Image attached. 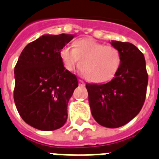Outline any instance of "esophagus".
Listing matches in <instances>:
<instances>
[{
	"mask_svg": "<svg viewBox=\"0 0 159 159\" xmlns=\"http://www.w3.org/2000/svg\"><path fill=\"white\" fill-rule=\"evenodd\" d=\"M78 83H79V85L80 86H85V82H84L83 81H81V80H79L78 81Z\"/></svg>",
	"mask_w": 159,
	"mask_h": 159,
	"instance_id": "34e87169",
	"label": "esophagus"
}]
</instances>
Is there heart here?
Returning a JSON list of instances; mask_svg holds the SVG:
<instances>
[{
	"label": "heart",
	"mask_w": 159,
	"mask_h": 159,
	"mask_svg": "<svg viewBox=\"0 0 159 159\" xmlns=\"http://www.w3.org/2000/svg\"><path fill=\"white\" fill-rule=\"evenodd\" d=\"M74 46L66 45L60 50L61 59L68 71H74L81 62V73L92 82L103 83L115 76L121 62L117 48L92 38L77 40Z\"/></svg>",
	"instance_id": "1"
}]
</instances>
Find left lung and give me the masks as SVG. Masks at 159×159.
I'll list each match as a JSON object with an SVG mask.
<instances>
[{
	"label": "left lung",
	"mask_w": 159,
	"mask_h": 159,
	"mask_svg": "<svg viewBox=\"0 0 159 159\" xmlns=\"http://www.w3.org/2000/svg\"><path fill=\"white\" fill-rule=\"evenodd\" d=\"M121 53V62L107 83L86 84L91 114L107 128L125 125L140 112L148 84L144 55L133 44L111 41Z\"/></svg>",
	"instance_id": "1"
}]
</instances>
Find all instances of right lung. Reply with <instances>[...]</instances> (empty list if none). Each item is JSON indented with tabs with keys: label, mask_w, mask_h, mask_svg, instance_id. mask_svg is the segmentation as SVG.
<instances>
[{
	"label": "right lung",
	"mask_w": 159,
	"mask_h": 159,
	"mask_svg": "<svg viewBox=\"0 0 159 159\" xmlns=\"http://www.w3.org/2000/svg\"><path fill=\"white\" fill-rule=\"evenodd\" d=\"M74 34H44L22 50L14 69V102L26 123L44 131L64 125L67 106L78 86L77 77L66 70L60 50Z\"/></svg>",
	"instance_id": "add662e5"
}]
</instances>
